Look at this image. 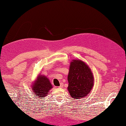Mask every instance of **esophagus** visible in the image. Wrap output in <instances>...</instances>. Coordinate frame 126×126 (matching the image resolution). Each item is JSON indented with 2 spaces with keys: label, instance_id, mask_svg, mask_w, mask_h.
Returning a JSON list of instances; mask_svg holds the SVG:
<instances>
[{
  "label": "esophagus",
  "instance_id": "1",
  "mask_svg": "<svg viewBox=\"0 0 126 126\" xmlns=\"http://www.w3.org/2000/svg\"><path fill=\"white\" fill-rule=\"evenodd\" d=\"M63 84H62V83H61V86H60V87H59V88H62L63 87Z\"/></svg>",
  "mask_w": 126,
  "mask_h": 126
}]
</instances>
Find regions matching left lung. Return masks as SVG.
<instances>
[{"label": "left lung", "instance_id": "1", "mask_svg": "<svg viewBox=\"0 0 126 126\" xmlns=\"http://www.w3.org/2000/svg\"><path fill=\"white\" fill-rule=\"evenodd\" d=\"M68 81V90L74 99L87 96L94 85L92 71L87 64L80 60H74L70 62Z\"/></svg>", "mask_w": 126, "mask_h": 126}]
</instances>
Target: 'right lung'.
<instances>
[{
    "label": "right lung",
    "instance_id": "1",
    "mask_svg": "<svg viewBox=\"0 0 126 126\" xmlns=\"http://www.w3.org/2000/svg\"><path fill=\"white\" fill-rule=\"evenodd\" d=\"M52 88V86L48 79L41 74L38 76L32 86V90L33 91L34 94H35V96H38L39 98L45 97L48 94L49 91Z\"/></svg>",
    "mask_w": 126,
    "mask_h": 126
}]
</instances>
